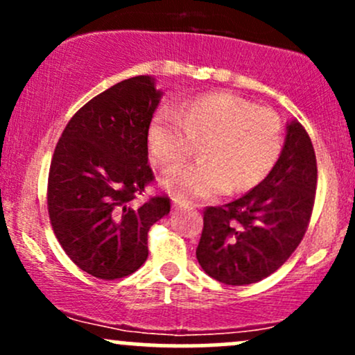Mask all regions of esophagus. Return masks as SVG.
Returning <instances> with one entry per match:
<instances>
[{
    "label": "esophagus",
    "mask_w": 355,
    "mask_h": 355,
    "mask_svg": "<svg viewBox=\"0 0 355 355\" xmlns=\"http://www.w3.org/2000/svg\"><path fill=\"white\" fill-rule=\"evenodd\" d=\"M173 209H193V205L185 200H180V198H173Z\"/></svg>",
    "instance_id": "esophagus-1"
}]
</instances>
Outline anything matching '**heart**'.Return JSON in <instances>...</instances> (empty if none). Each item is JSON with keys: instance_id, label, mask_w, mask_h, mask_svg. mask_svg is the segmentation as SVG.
<instances>
[{"instance_id": "1", "label": "heart", "mask_w": 355, "mask_h": 355, "mask_svg": "<svg viewBox=\"0 0 355 355\" xmlns=\"http://www.w3.org/2000/svg\"><path fill=\"white\" fill-rule=\"evenodd\" d=\"M200 145L203 158L164 180L178 198H205L245 191L272 172L284 145L280 118L268 108L225 92L205 93L173 108H160L146 132L153 164L172 172Z\"/></svg>"}]
</instances>
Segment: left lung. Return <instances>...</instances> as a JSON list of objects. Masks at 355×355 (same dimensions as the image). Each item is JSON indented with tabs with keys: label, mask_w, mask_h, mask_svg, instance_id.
Segmentation results:
<instances>
[{
	"label": "left lung",
	"mask_w": 355,
	"mask_h": 355,
	"mask_svg": "<svg viewBox=\"0 0 355 355\" xmlns=\"http://www.w3.org/2000/svg\"><path fill=\"white\" fill-rule=\"evenodd\" d=\"M317 160L299 121L287 126L282 153L272 172L243 197L203 210L197 259L225 285H248L282 267L302 242L311 222Z\"/></svg>",
	"instance_id": "obj_1"
}]
</instances>
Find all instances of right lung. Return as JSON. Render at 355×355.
I'll use <instances>...</instances> for the list:
<instances>
[{"mask_svg":"<svg viewBox=\"0 0 355 355\" xmlns=\"http://www.w3.org/2000/svg\"><path fill=\"white\" fill-rule=\"evenodd\" d=\"M160 92L150 76L113 85L64 126L48 173V215L67 255L81 270L116 280L148 257V230L170 198L138 197L153 183L146 132Z\"/></svg>","mask_w":355,"mask_h":355,"instance_id":"right-lung-1","label":"right lung"}]
</instances>
